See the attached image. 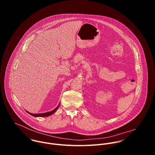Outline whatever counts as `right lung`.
<instances>
[{
  "label": "right lung",
  "mask_w": 155,
  "mask_h": 155,
  "mask_svg": "<svg viewBox=\"0 0 155 155\" xmlns=\"http://www.w3.org/2000/svg\"><path fill=\"white\" fill-rule=\"evenodd\" d=\"M59 107V104L58 105V107L56 108H55L54 110H53L52 111H50V112H46V113H41V114H31L30 112H27L29 114H30L31 115H32L33 117H48L51 115H52L53 114H54L56 111V110L58 108V107Z\"/></svg>",
  "instance_id": "add662e5"
}]
</instances>
